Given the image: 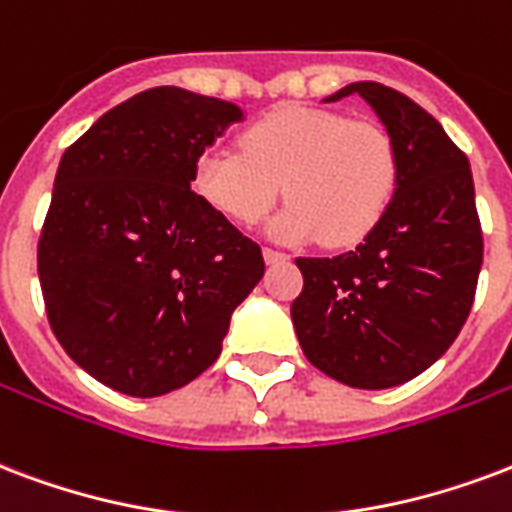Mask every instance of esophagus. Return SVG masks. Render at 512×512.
I'll use <instances>...</instances> for the list:
<instances>
[{
	"mask_svg": "<svg viewBox=\"0 0 512 512\" xmlns=\"http://www.w3.org/2000/svg\"><path fill=\"white\" fill-rule=\"evenodd\" d=\"M264 261L267 264H280V261H288V253L272 251V248H264Z\"/></svg>",
	"mask_w": 512,
	"mask_h": 512,
	"instance_id": "34e87169",
	"label": "esophagus"
}]
</instances>
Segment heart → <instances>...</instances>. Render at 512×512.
Returning <instances> with one entry per match:
<instances>
[{
    "instance_id": "heart-1",
    "label": "heart",
    "mask_w": 512,
    "mask_h": 512,
    "mask_svg": "<svg viewBox=\"0 0 512 512\" xmlns=\"http://www.w3.org/2000/svg\"><path fill=\"white\" fill-rule=\"evenodd\" d=\"M397 172V145L380 124L286 105L248 126L240 148H207L194 167V188L229 221L253 226L270 213L283 186L288 205L267 226L270 237H321L340 248L378 226Z\"/></svg>"
}]
</instances>
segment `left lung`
Masks as SVG:
<instances>
[{"label": "left lung", "instance_id": "left-lung-1", "mask_svg": "<svg viewBox=\"0 0 512 512\" xmlns=\"http://www.w3.org/2000/svg\"><path fill=\"white\" fill-rule=\"evenodd\" d=\"M359 94L397 145V188L364 242L297 259L305 286L291 321L307 361L353 388L407 383L440 359L470 315L483 234L467 156L410 96L372 80Z\"/></svg>", "mask_w": 512, "mask_h": 512}]
</instances>
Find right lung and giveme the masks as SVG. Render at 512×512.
<instances>
[{
	"mask_svg": "<svg viewBox=\"0 0 512 512\" xmlns=\"http://www.w3.org/2000/svg\"><path fill=\"white\" fill-rule=\"evenodd\" d=\"M245 110L156 86L107 110L53 180L37 270L69 359L129 397H161L218 359L261 248L197 191L202 153Z\"/></svg>",
	"mask_w": 512,
	"mask_h": 512,
	"instance_id": "obj_1",
	"label": "right lung"
}]
</instances>
